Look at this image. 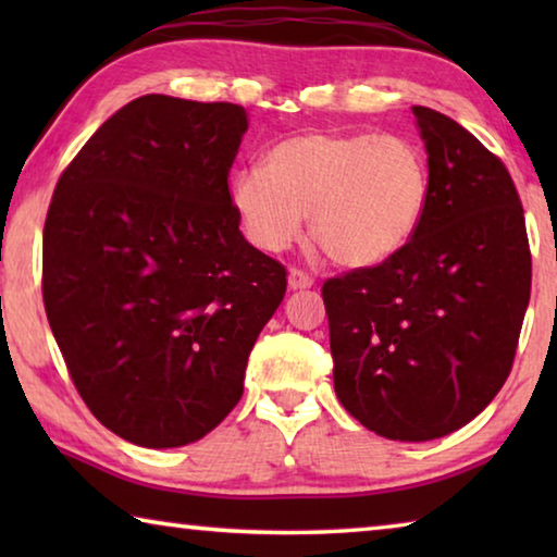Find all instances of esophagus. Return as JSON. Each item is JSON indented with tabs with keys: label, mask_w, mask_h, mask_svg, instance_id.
Returning <instances> with one entry per match:
<instances>
[{
	"label": "esophagus",
	"mask_w": 557,
	"mask_h": 557,
	"mask_svg": "<svg viewBox=\"0 0 557 557\" xmlns=\"http://www.w3.org/2000/svg\"><path fill=\"white\" fill-rule=\"evenodd\" d=\"M287 285H289V289H309V287H314V277L307 275L305 270L292 268L287 275Z\"/></svg>",
	"instance_id": "34e87169"
}]
</instances>
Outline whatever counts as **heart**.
<instances>
[{
	"instance_id": "b5f03b06",
	"label": "heart",
	"mask_w": 557,
	"mask_h": 557,
	"mask_svg": "<svg viewBox=\"0 0 557 557\" xmlns=\"http://www.w3.org/2000/svg\"><path fill=\"white\" fill-rule=\"evenodd\" d=\"M428 162L395 135L309 132L275 145L265 169L245 166L231 201L250 243L287 250L309 215V238L344 268L393 258L418 233L428 211Z\"/></svg>"
}]
</instances>
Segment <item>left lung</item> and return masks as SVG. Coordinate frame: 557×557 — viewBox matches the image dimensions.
Masks as SVG:
<instances>
[{"label":"left lung","mask_w":557,"mask_h":557,"mask_svg":"<svg viewBox=\"0 0 557 557\" xmlns=\"http://www.w3.org/2000/svg\"><path fill=\"white\" fill-rule=\"evenodd\" d=\"M430 199L381 265L324 282L334 391L363 428L428 442L474 420L511 373L531 299L523 206L502 159L414 106Z\"/></svg>","instance_id":"left-lung-1"}]
</instances>
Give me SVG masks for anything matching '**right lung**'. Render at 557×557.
Returning <instances> with one entry per match:
<instances>
[{
	"instance_id": "obj_1",
	"label": "right lung",
	"mask_w": 557,
	"mask_h": 557,
	"mask_svg": "<svg viewBox=\"0 0 557 557\" xmlns=\"http://www.w3.org/2000/svg\"><path fill=\"white\" fill-rule=\"evenodd\" d=\"M233 102L143 96L65 166L44 225V307L90 412L132 445L201 440L243 395L287 289L243 238Z\"/></svg>"
}]
</instances>
